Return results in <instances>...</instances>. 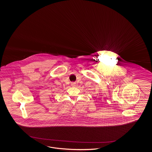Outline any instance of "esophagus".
I'll list each match as a JSON object with an SVG mask.
<instances>
[{"label":"esophagus","mask_w":152,"mask_h":152,"mask_svg":"<svg viewBox=\"0 0 152 152\" xmlns=\"http://www.w3.org/2000/svg\"><path fill=\"white\" fill-rule=\"evenodd\" d=\"M71 86H76V83H71Z\"/></svg>","instance_id":"esophagus-1"}]
</instances>
